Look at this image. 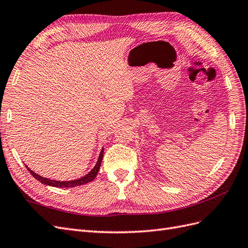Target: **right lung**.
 Returning <instances> with one entry per match:
<instances>
[{
  "mask_svg": "<svg viewBox=\"0 0 248 248\" xmlns=\"http://www.w3.org/2000/svg\"><path fill=\"white\" fill-rule=\"evenodd\" d=\"M102 157H103V149L101 150V152H100L99 157H98V160H97V163L95 164V167L92 169V170L89 171L86 176L81 177L78 180H72V181H56V180H50V179L44 178V177L39 176L38 174H36V172L31 170V169H29L27 166H26V168L30 172H31L32 176L35 179L38 180V181L41 182L42 184L49 185V186H52V187H61V188H68V187L80 186V185H84V184H87L89 182L93 181V180L96 178L97 174H98V171H99L100 164H101V161H102Z\"/></svg>",
  "mask_w": 248,
  "mask_h": 248,
  "instance_id": "right-lung-1",
  "label": "right lung"
}]
</instances>
